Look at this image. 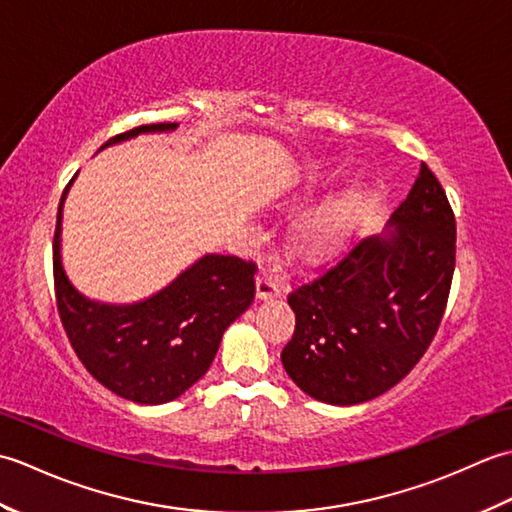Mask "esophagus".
I'll list each match as a JSON object with an SVG mask.
<instances>
[{"mask_svg": "<svg viewBox=\"0 0 512 512\" xmlns=\"http://www.w3.org/2000/svg\"><path fill=\"white\" fill-rule=\"evenodd\" d=\"M255 286H257V299H262V301L275 299V297L281 295V288L277 284V279L273 275H268V273L257 275Z\"/></svg>", "mask_w": 512, "mask_h": 512, "instance_id": "34e87169", "label": "esophagus"}]
</instances>
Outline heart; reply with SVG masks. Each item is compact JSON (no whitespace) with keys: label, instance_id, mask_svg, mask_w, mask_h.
Instances as JSON below:
<instances>
[{"label":"heart","instance_id":"b5f03b06","mask_svg":"<svg viewBox=\"0 0 512 512\" xmlns=\"http://www.w3.org/2000/svg\"><path fill=\"white\" fill-rule=\"evenodd\" d=\"M365 204L363 182H354L341 189L317 211L292 226L288 237L290 257L301 266H319L330 262L345 248L354 233Z\"/></svg>","mask_w":512,"mask_h":512}]
</instances>
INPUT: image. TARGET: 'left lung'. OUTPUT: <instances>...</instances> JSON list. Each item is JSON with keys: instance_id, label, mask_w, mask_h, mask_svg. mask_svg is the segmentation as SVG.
Returning <instances> with one entry per match:
<instances>
[{"instance_id": "1", "label": "left lung", "mask_w": 512, "mask_h": 512, "mask_svg": "<svg viewBox=\"0 0 512 512\" xmlns=\"http://www.w3.org/2000/svg\"><path fill=\"white\" fill-rule=\"evenodd\" d=\"M455 268V217L424 165L387 231L290 292L295 334L281 352L314 400L358 405L405 378L436 336Z\"/></svg>"}]
</instances>
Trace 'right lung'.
<instances>
[{"label": "right lung", "mask_w": 512, "mask_h": 512, "mask_svg": "<svg viewBox=\"0 0 512 512\" xmlns=\"http://www.w3.org/2000/svg\"><path fill=\"white\" fill-rule=\"evenodd\" d=\"M176 127H136L101 149ZM70 184L61 195L52 244L54 295L65 334L85 369L116 396L138 405L176 400L206 374L224 330L253 303L255 264L233 255H204L143 301L116 306L88 299L61 264L63 202Z\"/></svg>", "instance_id": "right-lung-1"}]
</instances>
